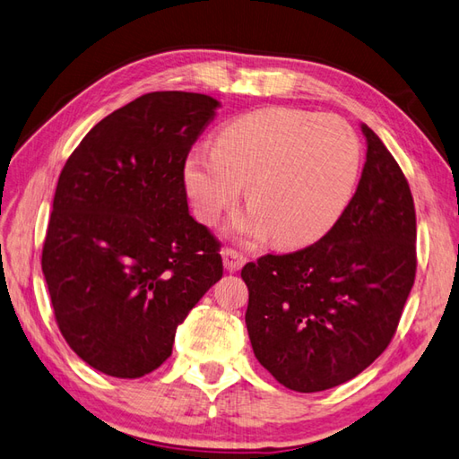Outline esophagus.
<instances>
[{
    "mask_svg": "<svg viewBox=\"0 0 459 459\" xmlns=\"http://www.w3.org/2000/svg\"><path fill=\"white\" fill-rule=\"evenodd\" d=\"M221 255H223V267H226L230 273H233V271H239L243 264L247 263V257L246 255H241L239 251H236V249H231V247H226L221 251Z\"/></svg>",
    "mask_w": 459,
    "mask_h": 459,
    "instance_id": "34e87169",
    "label": "esophagus"
}]
</instances>
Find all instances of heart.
Wrapping results in <instances>:
<instances>
[{
	"mask_svg": "<svg viewBox=\"0 0 459 459\" xmlns=\"http://www.w3.org/2000/svg\"><path fill=\"white\" fill-rule=\"evenodd\" d=\"M359 175V143L335 116L263 108L233 119L212 149L185 162V185L196 216L213 223L246 188L251 210L233 223L246 238L282 247L314 241L338 220Z\"/></svg>",
	"mask_w": 459,
	"mask_h": 459,
	"instance_id": "heart-1",
	"label": "heart"
}]
</instances>
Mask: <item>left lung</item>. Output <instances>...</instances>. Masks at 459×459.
I'll list each match as a JSON object with an SVG mask.
<instances>
[{
	"mask_svg": "<svg viewBox=\"0 0 459 459\" xmlns=\"http://www.w3.org/2000/svg\"><path fill=\"white\" fill-rule=\"evenodd\" d=\"M358 190L312 246L241 269L253 353L290 391L353 379L399 328L416 277V213L409 180L368 126Z\"/></svg>",
	"mask_w": 459,
	"mask_h": 459,
	"instance_id": "8db88e82",
	"label": "left lung"
}]
</instances>
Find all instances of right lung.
Masks as SVG:
<instances>
[{"label":"right lung","mask_w":459,"mask_h":459,"mask_svg":"<svg viewBox=\"0 0 459 459\" xmlns=\"http://www.w3.org/2000/svg\"><path fill=\"white\" fill-rule=\"evenodd\" d=\"M218 108L192 91L143 94L91 127L60 172L40 264L58 330L90 368L155 371L221 279V243L188 213L185 185Z\"/></svg>","instance_id":"obj_1"}]
</instances>
